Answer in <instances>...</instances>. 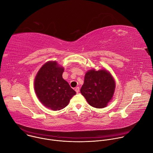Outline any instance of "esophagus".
I'll use <instances>...</instances> for the list:
<instances>
[{
	"label": "esophagus",
	"mask_w": 153,
	"mask_h": 153,
	"mask_svg": "<svg viewBox=\"0 0 153 153\" xmlns=\"http://www.w3.org/2000/svg\"><path fill=\"white\" fill-rule=\"evenodd\" d=\"M79 86H77V87H76V88H75V91H76V92L77 93H79Z\"/></svg>",
	"instance_id": "esophagus-1"
}]
</instances>
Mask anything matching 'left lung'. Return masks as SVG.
Segmentation results:
<instances>
[{
  "label": "left lung",
  "instance_id": "1",
  "mask_svg": "<svg viewBox=\"0 0 153 153\" xmlns=\"http://www.w3.org/2000/svg\"><path fill=\"white\" fill-rule=\"evenodd\" d=\"M116 88L115 81L107 70L94 69L87 71L80 93L93 107L102 108L112 99Z\"/></svg>",
  "mask_w": 153,
  "mask_h": 153
}]
</instances>
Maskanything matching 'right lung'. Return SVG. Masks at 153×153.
<instances>
[{"mask_svg":"<svg viewBox=\"0 0 153 153\" xmlns=\"http://www.w3.org/2000/svg\"><path fill=\"white\" fill-rule=\"evenodd\" d=\"M64 68L56 61L45 63L34 79V90L40 102L48 108L57 111L66 107L76 94L62 77Z\"/></svg>","mask_w":153,"mask_h":153,"instance_id":"right-lung-1","label":"right lung"}]
</instances>
